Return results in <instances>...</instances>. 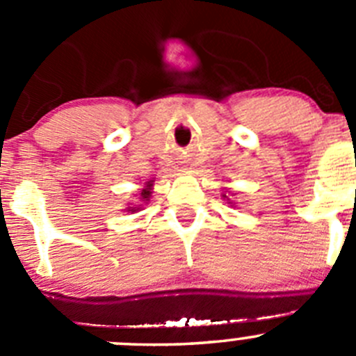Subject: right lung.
Instances as JSON below:
<instances>
[{
	"instance_id": "right-lung-1",
	"label": "right lung",
	"mask_w": 356,
	"mask_h": 356,
	"mask_svg": "<svg viewBox=\"0 0 356 356\" xmlns=\"http://www.w3.org/2000/svg\"><path fill=\"white\" fill-rule=\"evenodd\" d=\"M152 182H148V184H146V189H143V193H141V198L143 200H148L149 198V195H152Z\"/></svg>"
}]
</instances>
